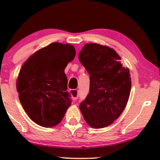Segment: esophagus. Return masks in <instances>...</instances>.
Wrapping results in <instances>:
<instances>
[{"label": "esophagus", "mask_w": 160, "mask_h": 160, "mask_svg": "<svg viewBox=\"0 0 160 160\" xmlns=\"http://www.w3.org/2000/svg\"><path fill=\"white\" fill-rule=\"evenodd\" d=\"M70 93H71V96H72V98L74 99V100H76V99H78V96H79V93H78V91L77 89L71 90Z\"/></svg>", "instance_id": "obj_1"}]
</instances>
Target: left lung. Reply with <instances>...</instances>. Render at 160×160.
<instances>
[{
	"label": "left lung",
	"mask_w": 160,
	"mask_h": 160,
	"mask_svg": "<svg viewBox=\"0 0 160 160\" xmlns=\"http://www.w3.org/2000/svg\"><path fill=\"white\" fill-rule=\"evenodd\" d=\"M78 59L90 75V91L80 110L92 128L112 124L124 110L130 94L128 68L114 49L97 43L84 45Z\"/></svg>",
	"instance_id": "1"
}]
</instances>
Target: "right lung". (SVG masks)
<instances>
[{
  "label": "right lung",
  "mask_w": 160,
  "mask_h": 160,
  "mask_svg": "<svg viewBox=\"0 0 160 160\" xmlns=\"http://www.w3.org/2000/svg\"><path fill=\"white\" fill-rule=\"evenodd\" d=\"M76 56L74 46L51 43L24 63L17 79L18 98L28 117L41 127L60 123L71 105L64 69Z\"/></svg>",
  "instance_id": "right-lung-1"
}]
</instances>
